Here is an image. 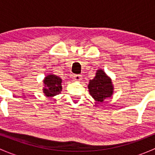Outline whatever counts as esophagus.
Segmentation results:
<instances>
[{
    "label": "esophagus",
    "mask_w": 155,
    "mask_h": 155,
    "mask_svg": "<svg viewBox=\"0 0 155 155\" xmlns=\"http://www.w3.org/2000/svg\"><path fill=\"white\" fill-rule=\"evenodd\" d=\"M73 79H74V81H80L82 79V76L81 75H74Z\"/></svg>",
    "instance_id": "1"
}]
</instances>
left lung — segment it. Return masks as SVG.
I'll return each instance as SVG.
<instances>
[{
    "label": "left lung",
    "instance_id": "8db88e82",
    "mask_svg": "<svg viewBox=\"0 0 155 155\" xmlns=\"http://www.w3.org/2000/svg\"><path fill=\"white\" fill-rule=\"evenodd\" d=\"M87 88L94 101L101 103L104 102L107 98L111 97L114 92L112 79L102 69L97 70L94 78L89 81Z\"/></svg>",
    "mask_w": 155,
    "mask_h": 155
}]
</instances>
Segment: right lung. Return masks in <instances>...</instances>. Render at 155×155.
<instances>
[{
	"label": "right lung",
	"mask_w": 155,
	"mask_h": 155,
	"mask_svg": "<svg viewBox=\"0 0 155 155\" xmlns=\"http://www.w3.org/2000/svg\"><path fill=\"white\" fill-rule=\"evenodd\" d=\"M43 93L46 97H52L59 94L62 90V79L54 74H48L43 79Z\"/></svg>",
	"instance_id": "right-lung-1"
}]
</instances>
